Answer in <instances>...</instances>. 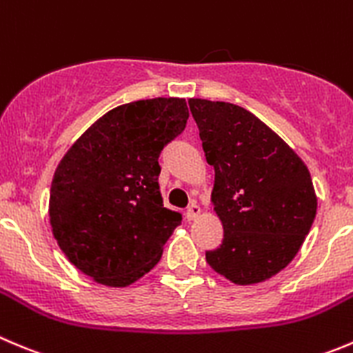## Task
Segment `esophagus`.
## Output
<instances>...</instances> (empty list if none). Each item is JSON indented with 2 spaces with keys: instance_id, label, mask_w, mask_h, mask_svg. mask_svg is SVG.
<instances>
[{
  "instance_id": "obj_1",
  "label": "esophagus",
  "mask_w": 353,
  "mask_h": 353,
  "mask_svg": "<svg viewBox=\"0 0 353 353\" xmlns=\"http://www.w3.org/2000/svg\"><path fill=\"white\" fill-rule=\"evenodd\" d=\"M201 214V208L198 203H191L190 207L186 208V219L188 221H194V219H198V215Z\"/></svg>"
}]
</instances>
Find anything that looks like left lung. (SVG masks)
I'll return each instance as SVG.
<instances>
[{
    "instance_id": "left-lung-1",
    "label": "left lung",
    "mask_w": 353,
    "mask_h": 353,
    "mask_svg": "<svg viewBox=\"0 0 353 353\" xmlns=\"http://www.w3.org/2000/svg\"><path fill=\"white\" fill-rule=\"evenodd\" d=\"M205 159L214 165L212 205L224 228L205 253L234 285L268 281L295 259L317 212L305 162L268 124L238 105L188 100Z\"/></svg>"
}]
</instances>
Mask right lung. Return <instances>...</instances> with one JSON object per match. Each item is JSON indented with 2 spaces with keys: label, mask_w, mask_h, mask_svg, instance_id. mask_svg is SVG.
<instances>
[{
  "label": "right lung",
  "mask_w": 353,
  "mask_h": 353,
  "mask_svg": "<svg viewBox=\"0 0 353 353\" xmlns=\"http://www.w3.org/2000/svg\"><path fill=\"white\" fill-rule=\"evenodd\" d=\"M184 98L121 105L68 148L50 190V224L58 246L97 283L124 288L152 271L181 224L163 207L159 157L184 131Z\"/></svg>",
  "instance_id": "1"
}]
</instances>
